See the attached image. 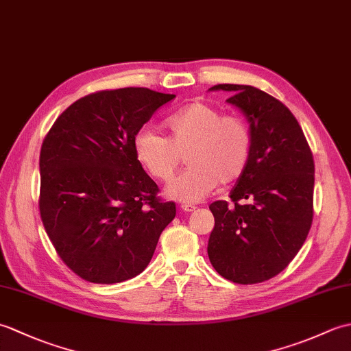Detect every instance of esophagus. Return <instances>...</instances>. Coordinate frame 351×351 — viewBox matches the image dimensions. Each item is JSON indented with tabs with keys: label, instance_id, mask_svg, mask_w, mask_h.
Wrapping results in <instances>:
<instances>
[{
	"label": "esophagus",
	"instance_id": "34e87169",
	"mask_svg": "<svg viewBox=\"0 0 351 351\" xmlns=\"http://www.w3.org/2000/svg\"><path fill=\"white\" fill-rule=\"evenodd\" d=\"M181 210L184 211V213H193L196 210V206L195 205H187V204H182L181 205Z\"/></svg>",
	"mask_w": 351,
	"mask_h": 351
}]
</instances>
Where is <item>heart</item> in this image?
<instances>
[{"label": "heart", "instance_id": "obj_1", "mask_svg": "<svg viewBox=\"0 0 351 351\" xmlns=\"http://www.w3.org/2000/svg\"><path fill=\"white\" fill-rule=\"evenodd\" d=\"M164 126L167 137L151 128L138 130L132 147L147 173L164 182L171 180L185 154L190 167L167 185L170 199L200 202L219 182L238 180L247 167L253 134L240 116H223L210 104L193 101L170 114Z\"/></svg>", "mask_w": 351, "mask_h": 351}]
</instances>
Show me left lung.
I'll list each match as a JSON object with an SVG mask.
<instances>
[{"mask_svg": "<svg viewBox=\"0 0 351 351\" xmlns=\"http://www.w3.org/2000/svg\"><path fill=\"white\" fill-rule=\"evenodd\" d=\"M247 119L250 161L230 202L210 205L214 229L208 256L223 278L249 285L274 278L299 253L314 217V158L294 114L252 86L217 84Z\"/></svg>", "mask_w": 351, "mask_h": 351, "instance_id": "8db88e82", "label": "left lung"}]
</instances>
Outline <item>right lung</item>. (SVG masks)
I'll return each instance as SVG.
<instances>
[{
    "instance_id": "add662e5",
    "label": "right lung",
    "mask_w": 351,
    "mask_h": 351,
    "mask_svg": "<svg viewBox=\"0 0 351 351\" xmlns=\"http://www.w3.org/2000/svg\"><path fill=\"white\" fill-rule=\"evenodd\" d=\"M175 95L125 87L90 93L57 117L40 149L39 210L58 256L80 278L117 283L151 263L175 219L132 140Z\"/></svg>"
}]
</instances>
